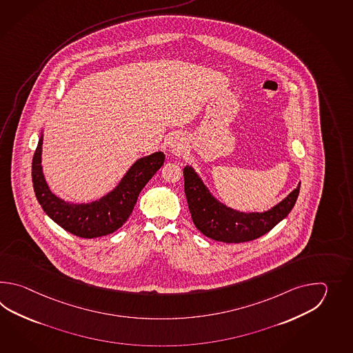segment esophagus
<instances>
[{
  "instance_id": "1",
  "label": "esophagus",
  "mask_w": 353,
  "mask_h": 353,
  "mask_svg": "<svg viewBox=\"0 0 353 353\" xmlns=\"http://www.w3.org/2000/svg\"><path fill=\"white\" fill-rule=\"evenodd\" d=\"M168 146H169V150L173 151L174 154H180V152H183L184 148H185L184 137L180 135H173L172 137H169V140H168Z\"/></svg>"
}]
</instances>
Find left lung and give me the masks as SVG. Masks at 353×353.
<instances>
[{
  "label": "left lung",
  "instance_id": "left-lung-1",
  "mask_svg": "<svg viewBox=\"0 0 353 353\" xmlns=\"http://www.w3.org/2000/svg\"><path fill=\"white\" fill-rule=\"evenodd\" d=\"M183 173L188 207L195 227L204 236L225 243L256 240L269 232L290 213L299 195L300 183L271 210L246 213L217 201L192 166H185Z\"/></svg>",
  "mask_w": 353,
  "mask_h": 353
}]
</instances>
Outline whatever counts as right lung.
I'll list each match as a JSON object with an SVG mask.
<instances>
[{
	"instance_id": "obj_1",
	"label": "right lung",
	"mask_w": 353,
	"mask_h": 353,
	"mask_svg": "<svg viewBox=\"0 0 353 353\" xmlns=\"http://www.w3.org/2000/svg\"><path fill=\"white\" fill-rule=\"evenodd\" d=\"M43 132L32 158V187L46 214L68 232L82 239H97L117 231L128 221L146 183L164 164L165 155L158 151L135 161L119 185L108 194L90 203H70L60 199L46 184L41 166Z\"/></svg>"
}]
</instances>
